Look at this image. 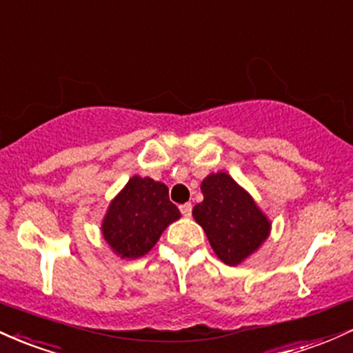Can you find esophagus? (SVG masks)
Wrapping results in <instances>:
<instances>
[{
    "mask_svg": "<svg viewBox=\"0 0 353 353\" xmlns=\"http://www.w3.org/2000/svg\"><path fill=\"white\" fill-rule=\"evenodd\" d=\"M179 209H181L182 216H184V217H190V214H192V204H190V202H185V204H182Z\"/></svg>",
    "mask_w": 353,
    "mask_h": 353,
    "instance_id": "esophagus-1",
    "label": "esophagus"
}]
</instances>
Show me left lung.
<instances>
[{"label": "left lung", "mask_w": 353, "mask_h": 353, "mask_svg": "<svg viewBox=\"0 0 353 353\" xmlns=\"http://www.w3.org/2000/svg\"><path fill=\"white\" fill-rule=\"evenodd\" d=\"M201 190L204 201L194 205V219L224 264H241L269 237V219L229 174H209Z\"/></svg>", "instance_id": "8db88e82"}]
</instances>
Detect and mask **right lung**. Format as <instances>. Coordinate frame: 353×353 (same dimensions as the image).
<instances>
[{"mask_svg": "<svg viewBox=\"0 0 353 353\" xmlns=\"http://www.w3.org/2000/svg\"><path fill=\"white\" fill-rule=\"evenodd\" d=\"M179 217V209L169 201L168 185L134 176L111 201L101 230L112 252L121 259H137L148 254Z\"/></svg>", "mask_w": 353, "mask_h": 353, "instance_id": "right-lung-1", "label": "right lung"}]
</instances>
